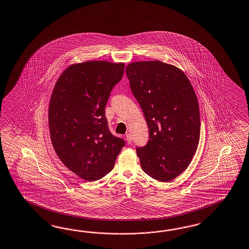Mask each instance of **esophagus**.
I'll return each instance as SVG.
<instances>
[{
    "instance_id": "34e87169",
    "label": "esophagus",
    "mask_w": 249,
    "mask_h": 249,
    "mask_svg": "<svg viewBox=\"0 0 249 249\" xmlns=\"http://www.w3.org/2000/svg\"><path fill=\"white\" fill-rule=\"evenodd\" d=\"M125 137H126V140H127L128 143H131V142L133 140V138H132V134H130V133H127L126 135H125Z\"/></svg>"
}]
</instances>
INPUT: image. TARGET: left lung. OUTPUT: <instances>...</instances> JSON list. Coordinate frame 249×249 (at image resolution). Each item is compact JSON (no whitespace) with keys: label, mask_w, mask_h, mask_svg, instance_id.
<instances>
[{"label":"left lung","mask_w":249,"mask_h":249,"mask_svg":"<svg viewBox=\"0 0 249 249\" xmlns=\"http://www.w3.org/2000/svg\"><path fill=\"white\" fill-rule=\"evenodd\" d=\"M125 73L149 127L146 145L136 149L142 169L160 181L172 180L191 163L199 142L192 84L183 71L158 60L130 63Z\"/></svg>","instance_id":"obj_1"}]
</instances>
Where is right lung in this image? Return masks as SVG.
<instances>
[{
    "instance_id": "right-lung-1",
    "label": "right lung",
    "mask_w": 249,
    "mask_h": 249,
    "mask_svg": "<svg viewBox=\"0 0 249 249\" xmlns=\"http://www.w3.org/2000/svg\"><path fill=\"white\" fill-rule=\"evenodd\" d=\"M124 63L86 61L57 80L49 107L51 142L71 172L89 181L111 172L125 142L111 134L105 107L124 75Z\"/></svg>"
}]
</instances>
